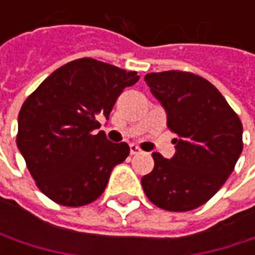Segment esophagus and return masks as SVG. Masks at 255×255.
Returning a JSON list of instances; mask_svg holds the SVG:
<instances>
[{
    "label": "esophagus",
    "instance_id": "34e87169",
    "mask_svg": "<svg viewBox=\"0 0 255 255\" xmlns=\"http://www.w3.org/2000/svg\"><path fill=\"white\" fill-rule=\"evenodd\" d=\"M129 153L131 155H138V153H141V149L137 144H129Z\"/></svg>",
    "mask_w": 255,
    "mask_h": 255
}]
</instances>
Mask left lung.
<instances>
[{"label":"left lung","instance_id":"left-lung-1","mask_svg":"<svg viewBox=\"0 0 255 255\" xmlns=\"http://www.w3.org/2000/svg\"><path fill=\"white\" fill-rule=\"evenodd\" d=\"M144 81L177 137L171 159L152 153L155 167L141 178L143 190L162 210H195L211 199L232 174L244 146L242 123L205 78L167 71L147 74Z\"/></svg>","mask_w":255,"mask_h":255}]
</instances>
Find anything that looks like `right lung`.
<instances>
[{"mask_svg":"<svg viewBox=\"0 0 255 255\" xmlns=\"http://www.w3.org/2000/svg\"><path fill=\"white\" fill-rule=\"evenodd\" d=\"M90 57L56 69L27 97L19 112L17 147L38 189L65 207L96 201L115 165L129 153L127 143H112L96 120H106L126 87L138 81Z\"/></svg>","mask_w":255,"mask_h":255,"instance_id":"add662e5","label":"right lung"}]
</instances>
